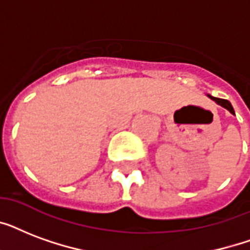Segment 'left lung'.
<instances>
[{
	"label": "left lung",
	"instance_id": "8db88e82",
	"mask_svg": "<svg viewBox=\"0 0 250 250\" xmlns=\"http://www.w3.org/2000/svg\"><path fill=\"white\" fill-rule=\"evenodd\" d=\"M209 97L211 98V100H214V101L217 102L218 105L223 106V107H225V109H227V110H229V111H231V113H232V114H235V111H233L232 105H231V102H229V101H227V100H223V98L211 97V96H209Z\"/></svg>",
	"mask_w": 250,
	"mask_h": 250
}]
</instances>
